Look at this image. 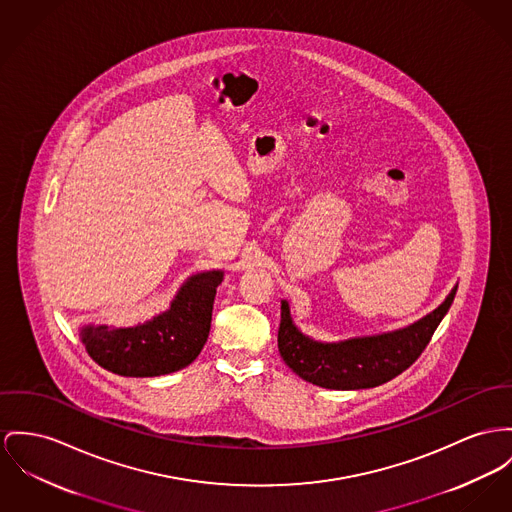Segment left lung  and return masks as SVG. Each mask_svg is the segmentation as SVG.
I'll use <instances>...</instances> for the list:
<instances>
[{
    "label": "left lung",
    "instance_id": "1",
    "mask_svg": "<svg viewBox=\"0 0 512 512\" xmlns=\"http://www.w3.org/2000/svg\"><path fill=\"white\" fill-rule=\"evenodd\" d=\"M454 295L456 287L441 307L404 330L341 343H318L303 336L291 320L289 305L283 301L277 347L293 373L316 386L332 390L373 388L404 373L417 361L452 305Z\"/></svg>",
    "mask_w": 512,
    "mask_h": 512
}]
</instances>
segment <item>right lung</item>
<instances>
[{"mask_svg": "<svg viewBox=\"0 0 512 512\" xmlns=\"http://www.w3.org/2000/svg\"><path fill=\"white\" fill-rule=\"evenodd\" d=\"M221 279V272L190 277L171 310L136 328H83L87 353L103 369L120 376L169 375L188 367L209 336L213 299Z\"/></svg>", "mask_w": 512, "mask_h": 512, "instance_id": "add662e5", "label": "right lung"}]
</instances>
